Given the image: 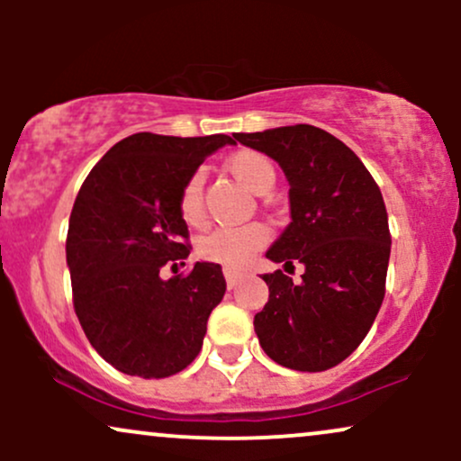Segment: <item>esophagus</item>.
Masks as SVG:
<instances>
[{"label":"esophagus","instance_id":"1","mask_svg":"<svg viewBox=\"0 0 461 461\" xmlns=\"http://www.w3.org/2000/svg\"><path fill=\"white\" fill-rule=\"evenodd\" d=\"M223 275H225V282L230 288H234V285L238 284V279H242V273L236 271V268H230V267L223 268Z\"/></svg>","mask_w":461,"mask_h":461}]
</instances>
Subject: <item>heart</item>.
<instances>
[{
	"label": "heart",
	"instance_id": "b5f03b06",
	"mask_svg": "<svg viewBox=\"0 0 461 461\" xmlns=\"http://www.w3.org/2000/svg\"><path fill=\"white\" fill-rule=\"evenodd\" d=\"M225 168L240 186L251 193H267L275 184V168L271 160L262 153L242 149L227 158ZM203 177L201 173L188 177L179 194V216L190 227L203 223ZM268 242V230L262 223H249L240 227H219L210 231L199 242L201 258L210 262L225 264V267H240L258 249Z\"/></svg>",
	"mask_w": 461,
	"mask_h": 461
}]
</instances>
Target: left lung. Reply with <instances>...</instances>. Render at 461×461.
Returning a JSON list of instances; mask_svg holds the SVG:
<instances>
[{
  "instance_id": "8db88e82",
  "label": "left lung",
  "mask_w": 461,
  "mask_h": 461,
  "mask_svg": "<svg viewBox=\"0 0 461 461\" xmlns=\"http://www.w3.org/2000/svg\"><path fill=\"white\" fill-rule=\"evenodd\" d=\"M234 139L288 179L290 223L267 258L305 268L299 284L282 271L262 275L268 301L253 327L273 362L321 373L356 351L382 308L393 245L382 190L345 142L314 125Z\"/></svg>"
}]
</instances>
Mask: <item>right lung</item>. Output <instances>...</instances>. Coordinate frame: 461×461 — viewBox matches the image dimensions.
<instances>
[{
    "label": "right lung",
    "mask_w": 461,
    "mask_h": 461,
    "mask_svg": "<svg viewBox=\"0 0 461 461\" xmlns=\"http://www.w3.org/2000/svg\"><path fill=\"white\" fill-rule=\"evenodd\" d=\"M225 145L236 142L140 131L116 142L79 188L67 234L73 305L95 351L121 373L171 377L199 356L223 271L214 262H194L186 277L160 271L190 253L184 184Z\"/></svg>",
    "instance_id": "obj_1"
}]
</instances>
